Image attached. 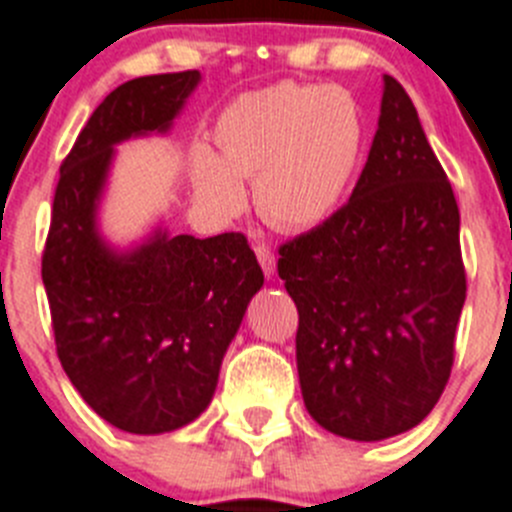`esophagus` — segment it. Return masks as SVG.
Listing matches in <instances>:
<instances>
[{"label": "esophagus", "instance_id": "esophagus-1", "mask_svg": "<svg viewBox=\"0 0 512 512\" xmlns=\"http://www.w3.org/2000/svg\"><path fill=\"white\" fill-rule=\"evenodd\" d=\"M253 251H256V259H259V264H261V269H264V274L266 276H274V271H276L274 251H271L269 246H264V243H259V246L253 248Z\"/></svg>", "mask_w": 512, "mask_h": 512}]
</instances>
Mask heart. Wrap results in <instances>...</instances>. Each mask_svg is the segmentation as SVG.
<instances>
[{
  "label": "heart",
  "mask_w": 512,
  "mask_h": 512,
  "mask_svg": "<svg viewBox=\"0 0 512 512\" xmlns=\"http://www.w3.org/2000/svg\"><path fill=\"white\" fill-rule=\"evenodd\" d=\"M363 114L342 86L276 83L243 93L215 126L218 154L195 147L190 175L200 203L215 215L253 203L276 228L302 231L340 205L363 152Z\"/></svg>",
  "instance_id": "b5f03b06"
}]
</instances>
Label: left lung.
Returning <instances> with one entry per match:
<instances>
[{
  "instance_id": "obj_1",
  "label": "left lung",
  "mask_w": 512,
  "mask_h": 512,
  "mask_svg": "<svg viewBox=\"0 0 512 512\" xmlns=\"http://www.w3.org/2000/svg\"><path fill=\"white\" fill-rule=\"evenodd\" d=\"M279 256L309 416L355 442L421 424L452 373L467 279L452 185L396 78L383 75L378 131L350 200Z\"/></svg>"
}]
</instances>
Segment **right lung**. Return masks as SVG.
Returning <instances> with one entry per match:
<instances>
[{
  "label": "right lung",
  "instance_id": "add662e5",
  "mask_svg": "<svg viewBox=\"0 0 512 512\" xmlns=\"http://www.w3.org/2000/svg\"><path fill=\"white\" fill-rule=\"evenodd\" d=\"M200 86L198 70L144 75L93 111L60 167L42 284L63 370L83 401L129 434H167L213 401L223 355L264 287L243 233L111 246L98 225L116 147L167 134Z\"/></svg>",
  "mask_w": 512,
  "mask_h": 512
}]
</instances>
